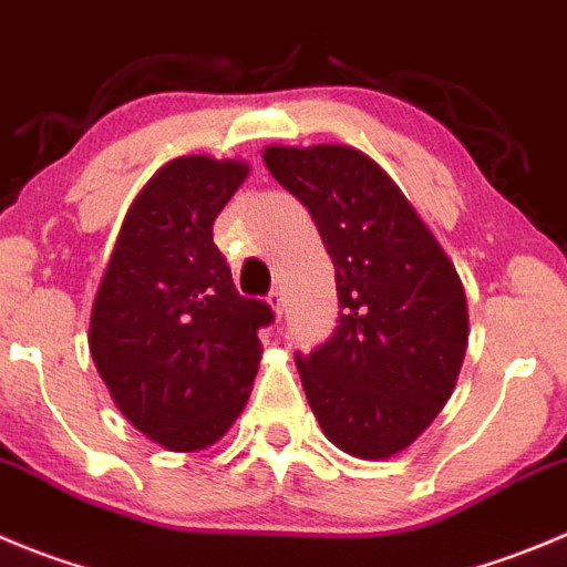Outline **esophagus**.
<instances>
[{
  "label": "esophagus",
  "mask_w": 567,
  "mask_h": 567,
  "mask_svg": "<svg viewBox=\"0 0 567 567\" xmlns=\"http://www.w3.org/2000/svg\"><path fill=\"white\" fill-rule=\"evenodd\" d=\"M267 306L275 311V317H280L284 315V295H280L278 289H272V292L267 295Z\"/></svg>",
  "instance_id": "34e87169"
}]
</instances>
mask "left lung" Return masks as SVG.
<instances>
[{
  "label": "left lung",
  "instance_id": "obj_1",
  "mask_svg": "<svg viewBox=\"0 0 567 567\" xmlns=\"http://www.w3.org/2000/svg\"><path fill=\"white\" fill-rule=\"evenodd\" d=\"M261 158L309 208L337 269V331L309 359H295L311 412L344 454L398 456L460 379L471 333L460 272L368 153L269 144Z\"/></svg>",
  "mask_w": 567,
  "mask_h": 567
}]
</instances>
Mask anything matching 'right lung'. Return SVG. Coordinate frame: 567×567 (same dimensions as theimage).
<instances>
[{
    "mask_svg": "<svg viewBox=\"0 0 567 567\" xmlns=\"http://www.w3.org/2000/svg\"><path fill=\"white\" fill-rule=\"evenodd\" d=\"M250 175L241 158L181 155L125 214L91 306L89 348L113 403L175 454L212 449L247 406L261 300L236 292L214 219Z\"/></svg>",
    "mask_w": 567,
    "mask_h": 567,
    "instance_id": "obj_1",
    "label": "right lung"
}]
</instances>
